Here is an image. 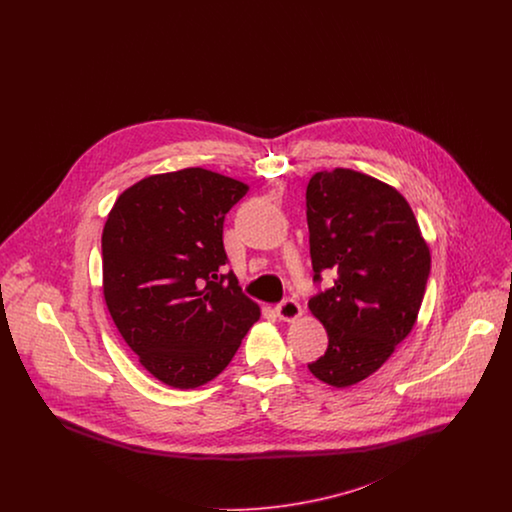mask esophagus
I'll use <instances>...</instances> for the list:
<instances>
[{"instance_id":"esophagus-1","label":"esophagus","mask_w":512,"mask_h":512,"mask_svg":"<svg viewBox=\"0 0 512 512\" xmlns=\"http://www.w3.org/2000/svg\"><path fill=\"white\" fill-rule=\"evenodd\" d=\"M274 311H276V315H278L280 320H286V322H293V320L301 317V307H299V303L295 299L282 301L280 305H276Z\"/></svg>"}]
</instances>
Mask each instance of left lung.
Wrapping results in <instances>:
<instances>
[{
	"mask_svg": "<svg viewBox=\"0 0 512 512\" xmlns=\"http://www.w3.org/2000/svg\"><path fill=\"white\" fill-rule=\"evenodd\" d=\"M315 280H338L309 301L328 349L309 370L334 388L363 382L416 324L430 274V247L411 205L393 186L353 169L315 172L307 186Z\"/></svg>",
	"mask_w": 512,
	"mask_h": 512,
	"instance_id": "1",
	"label": "left lung"
}]
</instances>
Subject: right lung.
I'll use <instances>...</instances> for the list:
<instances>
[{"mask_svg": "<svg viewBox=\"0 0 512 512\" xmlns=\"http://www.w3.org/2000/svg\"><path fill=\"white\" fill-rule=\"evenodd\" d=\"M247 190L201 167L151 174L126 188L105 220V305L140 365L171 388L217 378L261 317L238 278L219 274L224 215Z\"/></svg>", "mask_w": 512, "mask_h": 512, "instance_id": "1", "label": "right lung"}]
</instances>
